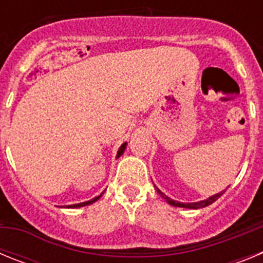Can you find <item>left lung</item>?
I'll return each mask as SVG.
<instances>
[{
	"label": "left lung",
	"instance_id": "obj_1",
	"mask_svg": "<svg viewBox=\"0 0 263 263\" xmlns=\"http://www.w3.org/2000/svg\"><path fill=\"white\" fill-rule=\"evenodd\" d=\"M157 191L159 192V194L162 195V197H163L164 200H166L168 204H171V205H174V206H183V208H191V210H197V208H204V206H206V205H210V204L215 203V201L217 200L218 197H221V195H224V192H225V191L218 192V194H216V195H213V196L208 197L206 200L199 201V203H187V204H184V203H179V201H174L173 199H170V197H167L166 195L162 194V192H160L159 190H157Z\"/></svg>",
	"mask_w": 263,
	"mask_h": 263
}]
</instances>
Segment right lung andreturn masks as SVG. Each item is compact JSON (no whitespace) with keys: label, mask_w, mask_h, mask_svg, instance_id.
<instances>
[{"label":"right lung","mask_w":263,"mask_h":263,"mask_svg":"<svg viewBox=\"0 0 263 263\" xmlns=\"http://www.w3.org/2000/svg\"><path fill=\"white\" fill-rule=\"evenodd\" d=\"M125 147H126V143H124V145L121 146L120 150H118V153H117V157H120V155L124 154ZM100 197H101V195H100V196H97V197H95V199H92V200H89V201H84V203L73 204V205H68V208H78V206H84V205H88V204H92V203H95V201H96V200H99Z\"/></svg>","instance_id":"1"}]
</instances>
